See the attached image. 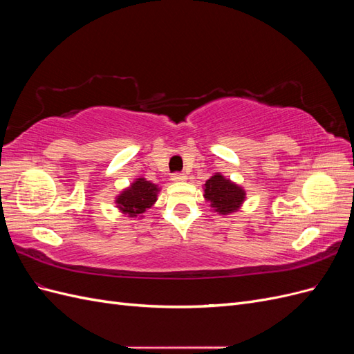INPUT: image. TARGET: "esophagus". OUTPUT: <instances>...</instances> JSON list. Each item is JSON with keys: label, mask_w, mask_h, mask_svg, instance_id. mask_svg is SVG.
<instances>
[{"label": "esophagus", "mask_w": 354, "mask_h": 354, "mask_svg": "<svg viewBox=\"0 0 354 354\" xmlns=\"http://www.w3.org/2000/svg\"><path fill=\"white\" fill-rule=\"evenodd\" d=\"M186 178H187V176L183 174V173H177V174L171 176V180H173V181H185Z\"/></svg>", "instance_id": "34e87169"}]
</instances>
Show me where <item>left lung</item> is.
<instances>
[{"label": "left lung", "instance_id": "8db88e82", "mask_svg": "<svg viewBox=\"0 0 354 354\" xmlns=\"http://www.w3.org/2000/svg\"><path fill=\"white\" fill-rule=\"evenodd\" d=\"M203 198L209 202L214 212L221 216H229L239 211L246 199V192L242 186L236 185L221 173H214L203 185Z\"/></svg>", "mask_w": 354, "mask_h": 354}]
</instances>
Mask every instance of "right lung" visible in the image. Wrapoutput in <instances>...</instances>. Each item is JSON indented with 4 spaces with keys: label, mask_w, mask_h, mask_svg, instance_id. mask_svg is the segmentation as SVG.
<instances>
[{
    "label": "right lung",
    "mask_w": 354,
    "mask_h": 354,
    "mask_svg": "<svg viewBox=\"0 0 354 354\" xmlns=\"http://www.w3.org/2000/svg\"><path fill=\"white\" fill-rule=\"evenodd\" d=\"M159 186L146 180L145 177L136 178L133 183L124 189L120 195L115 198L116 208L120 209L124 216L128 217H143V214L153 207L158 199Z\"/></svg>",
    "instance_id": "obj_1"
}]
</instances>
